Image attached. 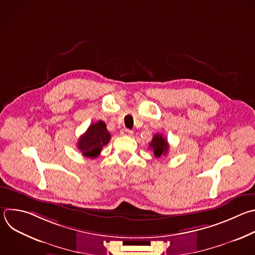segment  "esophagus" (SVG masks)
I'll return each mask as SVG.
<instances>
[{"instance_id":"obj_1","label":"esophagus","mask_w":255,"mask_h":255,"mask_svg":"<svg viewBox=\"0 0 255 255\" xmlns=\"http://www.w3.org/2000/svg\"><path fill=\"white\" fill-rule=\"evenodd\" d=\"M120 134L123 135V136H132V135H133V132H132L131 130L125 128V129H122V130H121Z\"/></svg>"}]
</instances>
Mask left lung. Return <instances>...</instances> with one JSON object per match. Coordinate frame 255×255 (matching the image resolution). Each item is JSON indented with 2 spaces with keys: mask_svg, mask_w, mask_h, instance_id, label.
Returning <instances> with one entry per match:
<instances>
[{
  "mask_svg": "<svg viewBox=\"0 0 255 255\" xmlns=\"http://www.w3.org/2000/svg\"><path fill=\"white\" fill-rule=\"evenodd\" d=\"M149 148L153 151L156 158L166 156L169 150V144L162 134H155L149 144Z\"/></svg>",
  "mask_w": 255,
  "mask_h": 255,
  "instance_id": "8db88e82",
  "label": "left lung"
}]
</instances>
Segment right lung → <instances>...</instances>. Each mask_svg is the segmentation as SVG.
Wrapping results in <instances>:
<instances>
[{"mask_svg": "<svg viewBox=\"0 0 255 255\" xmlns=\"http://www.w3.org/2000/svg\"><path fill=\"white\" fill-rule=\"evenodd\" d=\"M111 135L106 124L99 120L89 126L87 131L80 136L77 148L82 154L89 158H96L100 155L102 148L109 143Z\"/></svg>", "mask_w": 255, "mask_h": 255, "instance_id": "1", "label": "right lung"}]
</instances>
